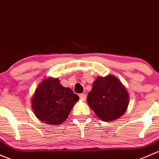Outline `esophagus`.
<instances>
[{"label": "esophagus", "instance_id": "1", "mask_svg": "<svg viewBox=\"0 0 159 159\" xmlns=\"http://www.w3.org/2000/svg\"><path fill=\"white\" fill-rule=\"evenodd\" d=\"M79 97H80V98H81V100H82V101H85V100H86V94H85V93H81V94L79 95Z\"/></svg>", "mask_w": 159, "mask_h": 159}]
</instances>
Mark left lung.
Returning a JSON list of instances; mask_svg holds the SVG:
<instances>
[{
  "mask_svg": "<svg viewBox=\"0 0 159 159\" xmlns=\"http://www.w3.org/2000/svg\"><path fill=\"white\" fill-rule=\"evenodd\" d=\"M88 104L101 120L111 122L123 116L128 107L129 96L116 77H98L88 93Z\"/></svg>",
  "mask_w": 159,
  "mask_h": 159,
  "instance_id": "1",
  "label": "left lung"
}]
</instances>
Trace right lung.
I'll list each match as a JSON object with an SVG mask.
<instances>
[{
    "label": "right lung",
    "mask_w": 159,
    "mask_h": 159,
    "mask_svg": "<svg viewBox=\"0 0 159 159\" xmlns=\"http://www.w3.org/2000/svg\"><path fill=\"white\" fill-rule=\"evenodd\" d=\"M79 97L69 88L60 84L58 78H46L33 95L32 109L36 117L49 125H59L66 121Z\"/></svg>",
    "instance_id": "obj_1"
}]
</instances>
